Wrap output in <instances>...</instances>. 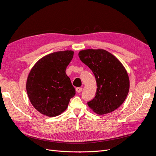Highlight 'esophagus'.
Masks as SVG:
<instances>
[{
  "label": "esophagus",
  "mask_w": 156,
  "mask_h": 156,
  "mask_svg": "<svg viewBox=\"0 0 156 156\" xmlns=\"http://www.w3.org/2000/svg\"><path fill=\"white\" fill-rule=\"evenodd\" d=\"M82 90H83V88L81 87H77V88H76V91L78 93L81 92L82 91Z\"/></svg>",
  "instance_id": "esophagus-1"
}]
</instances>
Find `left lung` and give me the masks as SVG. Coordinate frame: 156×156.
Wrapping results in <instances>:
<instances>
[{
  "label": "left lung",
  "mask_w": 156,
  "mask_h": 156,
  "mask_svg": "<svg viewBox=\"0 0 156 156\" xmlns=\"http://www.w3.org/2000/svg\"><path fill=\"white\" fill-rule=\"evenodd\" d=\"M82 62L96 77V96L87 103L98 115L109 113L125 101L129 90V80L123 65L114 55L103 49H86L79 53Z\"/></svg>",
  "instance_id": "1"
}]
</instances>
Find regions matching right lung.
<instances>
[{"instance_id":"1","label":"right lung","mask_w":156,"mask_h":156,"mask_svg":"<svg viewBox=\"0 0 156 156\" xmlns=\"http://www.w3.org/2000/svg\"><path fill=\"white\" fill-rule=\"evenodd\" d=\"M73 51H58L36 63L27 81V92L32 105L45 116H56L66 109L75 90L66 69Z\"/></svg>"}]
</instances>
